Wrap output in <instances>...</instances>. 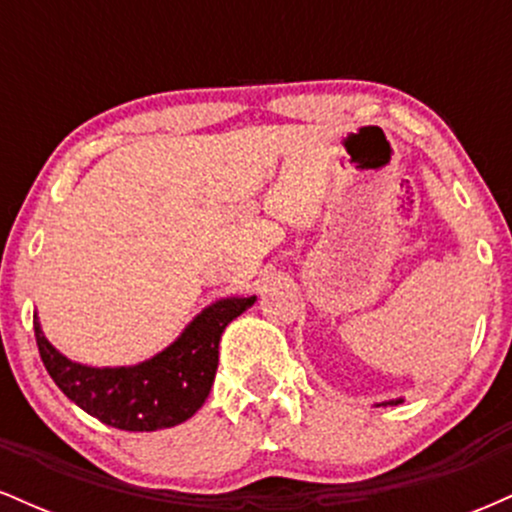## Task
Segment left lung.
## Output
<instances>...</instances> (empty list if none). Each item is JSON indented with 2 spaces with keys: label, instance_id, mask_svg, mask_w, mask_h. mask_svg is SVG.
<instances>
[{
  "label": "left lung",
  "instance_id": "1",
  "mask_svg": "<svg viewBox=\"0 0 512 512\" xmlns=\"http://www.w3.org/2000/svg\"><path fill=\"white\" fill-rule=\"evenodd\" d=\"M397 402H402V399H397Z\"/></svg>",
  "mask_w": 512,
  "mask_h": 512
}]
</instances>
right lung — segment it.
I'll use <instances>...</instances> for the list:
<instances>
[{"label": "right lung", "mask_w": 512, "mask_h": 512, "mask_svg": "<svg viewBox=\"0 0 512 512\" xmlns=\"http://www.w3.org/2000/svg\"><path fill=\"white\" fill-rule=\"evenodd\" d=\"M255 296L209 305L166 351L132 368H88L52 346L33 320L35 344L55 385L86 414L120 431H158L190 419L207 399L219 366L221 332Z\"/></svg>", "instance_id": "add662e5"}]
</instances>
